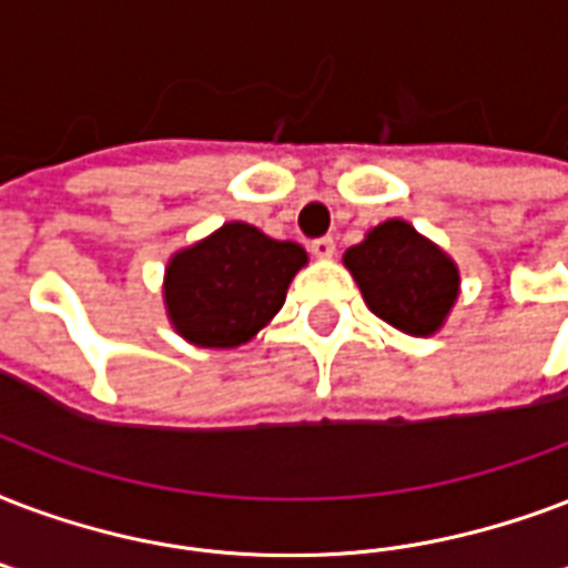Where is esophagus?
I'll list each match as a JSON object with an SVG mask.
<instances>
[{
    "mask_svg": "<svg viewBox=\"0 0 568 568\" xmlns=\"http://www.w3.org/2000/svg\"><path fill=\"white\" fill-rule=\"evenodd\" d=\"M310 253H313L315 258H333V253H336V241H333V237H315L313 244H310Z\"/></svg>",
    "mask_w": 568,
    "mask_h": 568,
    "instance_id": "1",
    "label": "esophagus"
}]
</instances>
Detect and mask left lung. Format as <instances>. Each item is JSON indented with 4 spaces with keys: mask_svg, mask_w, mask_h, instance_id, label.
I'll return each instance as SVG.
<instances>
[{
    "mask_svg": "<svg viewBox=\"0 0 568 568\" xmlns=\"http://www.w3.org/2000/svg\"><path fill=\"white\" fill-rule=\"evenodd\" d=\"M369 310L410 336H428L447 318L458 271L438 246L405 220H387L345 253Z\"/></svg>",
    "mask_w": 568,
    "mask_h": 568,
    "instance_id": "obj_1",
    "label": "left lung"
}]
</instances>
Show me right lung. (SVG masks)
Segmentation results:
<instances>
[{"label":"right lung","instance_id":"add662e5","mask_svg":"<svg viewBox=\"0 0 568 568\" xmlns=\"http://www.w3.org/2000/svg\"><path fill=\"white\" fill-rule=\"evenodd\" d=\"M303 265V246L274 241L246 223H226L169 262V318L193 345L235 348L280 313Z\"/></svg>","mask_w":568,"mask_h":568}]
</instances>
